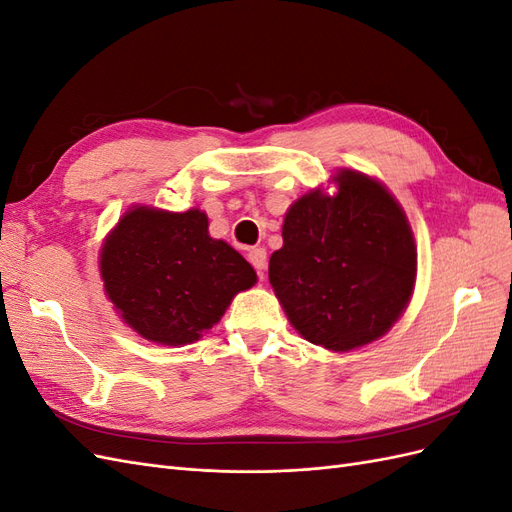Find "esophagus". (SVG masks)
I'll use <instances>...</instances> for the list:
<instances>
[{"label": "esophagus", "instance_id": "34e87169", "mask_svg": "<svg viewBox=\"0 0 512 512\" xmlns=\"http://www.w3.org/2000/svg\"><path fill=\"white\" fill-rule=\"evenodd\" d=\"M247 260H250V265L258 271V277L262 280L265 277V269H267V250L265 247H252L250 252H247Z\"/></svg>", "mask_w": 512, "mask_h": 512}]
</instances>
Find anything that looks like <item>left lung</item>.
Here are the masks:
<instances>
[{
	"label": "left lung",
	"instance_id": "1",
	"mask_svg": "<svg viewBox=\"0 0 512 512\" xmlns=\"http://www.w3.org/2000/svg\"><path fill=\"white\" fill-rule=\"evenodd\" d=\"M339 192H309L290 207L269 282L307 342L335 352L374 342L410 301L416 247L395 198L342 170Z\"/></svg>",
	"mask_w": 512,
	"mask_h": 512
}]
</instances>
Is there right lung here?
Listing matches in <instances>:
<instances>
[{"mask_svg": "<svg viewBox=\"0 0 512 512\" xmlns=\"http://www.w3.org/2000/svg\"><path fill=\"white\" fill-rule=\"evenodd\" d=\"M198 209L136 207L102 247L100 271L121 318L149 342L192 344L222 318L239 290L256 284L250 262L209 237Z\"/></svg>", "mask_w": 512, "mask_h": 512, "instance_id": "right-lung-1", "label": "right lung"}]
</instances>
